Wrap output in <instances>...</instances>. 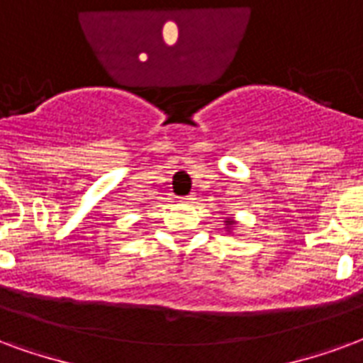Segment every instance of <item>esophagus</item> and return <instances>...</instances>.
I'll return each mask as SVG.
<instances>
[{
	"label": "esophagus",
	"mask_w": 363,
	"mask_h": 363,
	"mask_svg": "<svg viewBox=\"0 0 363 363\" xmlns=\"http://www.w3.org/2000/svg\"><path fill=\"white\" fill-rule=\"evenodd\" d=\"M194 196H184V198H181V202L182 203H194Z\"/></svg>",
	"instance_id": "obj_1"
}]
</instances>
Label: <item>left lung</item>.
<instances>
[{
    "label": "left lung",
    "mask_w": 363,
    "mask_h": 363,
    "mask_svg": "<svg viewBox=\"0 0 363 363\" xmlns=\"http://www.w3.org/2000/svg\"><path fill=\"white\" fill-rule=\"evenodd\" d=\"M225 223H227V229H230V227H233V225H236L235 219H227V221H225Z\"/></svg>",
    "instance_id": "obj_1"
}]
</instances>
